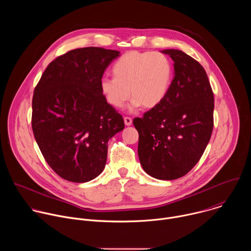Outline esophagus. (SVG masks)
Segmentation results:
<instances>
[{
  "instance_id": "34e87169",
  "label": "esophagus",
  "mask_w": 251,
  "mask_h": 251,
  "mask_svg": "<svg viewBox=\"0 0 251 251\" xmlns=\"http://www.w3.org/2000/svg\"><path fill=\"white\" fill-rule=\"evenodd\" d=\"M124 123L126 126H130L132 124V118L130 117H124Z\"/></svg>"
}]
</instances>
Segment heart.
<instances>
[{
  "instance_id": "1",
  "label": "heart",
  "mask_w": 251,
  "mask_h": 251,
  "mask_svg": "<svg viewBox=\"0 0 251 251\" xmlns=\"http://www.w3.org/2000/svg\"><path fill=\"white\" fill-rule=\"evenodd\" d=\"M114 77H103L100 90L106 101L122 109L130 98L131 110L154 108L166 98L173 77L170 59L161 52L129 51L113 65Z\"/></svg>"
}]
</instances>
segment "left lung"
I'll use <instances>...</instances> for the list:
<instances>
[{"label": "left lung", "mask_w": 251, "mask_h": 251, "mask_svg": "<svg viewBox=\"0 0 251 251\" xmlns=\"http://www.w3.org/2000/svg\"><path fill=\"white\" fill-rule=\"evenodd\" d=\"M175 76L161 104L135 118L142 168L158 180L188 174L200 161L212 133L214 98L204 68L178 50H165Z\"/></svg>", "instance_id": "left-lung-1"}]
</instances>
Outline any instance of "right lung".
Returning a JSON list of instances; mask_svg holds the SVG:
<instances>
[{"instance_id": "1", "label": "right lung", "mask_w": 251, "mask_h": 251, "mask_svg": "<svg viewBox=\"0 0 251 251\" xmlns=\"http://www.w3.org/2000/svg\"><path fill=\"white\" fill-rule=\"evenodd\" d=\"M120 52L102 48L69 50L52 60L35 86L31 128L50 167L62 178L85 183L104 170L109 139L123 117L106 101L100 80Z\"/></svg>"}]
</instances>
